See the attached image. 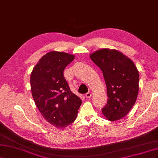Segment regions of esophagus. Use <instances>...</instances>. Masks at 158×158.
<instances>
[{
    "mask_svg": "<svg viewBox=\"0 0 158 158\" xmlns=\"http://www.w3.org/2000/svg\"><path fill=\"white\" fill-rule=\"evenodd\" d=\"M85 97H86L88 99H89L91 97V93H87L86 94H85Z\"/></svg>",
    "mask_w": 158,
    "mask_h": 158,
    "instance_id": "1",
    "label": "esophagus"
}]
</instances>
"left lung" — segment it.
<instances>
[{"label": "left lung", "mask_w": 158, "mask_h": 158, "mask_svg": "<svg viewBox=\"0 0 158 158\" xmlns=\"http://www.w3.org/2000/svg\"><path fill=\"white\" fill-rule=\"evenodd\" d=\"M102 71L107 89L106 105L102 109L105 118L120 120L134 105L139 91V73L134 62L114 49L103 48L90 54Z\"/></svg>", "instance_id": "obj_1"}]
</instances>
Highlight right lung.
<instances>
[{
  "label": "right lung",
  "instance_id": "right-lung-1",
  "mask_svg": "<svg viewBox=\"0 0 158 158\" xmlns=\"http://www.w3.org/2000/svg\"><path fill=\"white\" fill-rule=\"evenodd\" d=\"M75 56L65 52L47 53L30 75L33 98L44 119L56 128H64L74 122L82 101L71 91L64 77Z\"/></svg>",
  "mask_w": 158,
  "mask_h": 158
}]
</instances>
